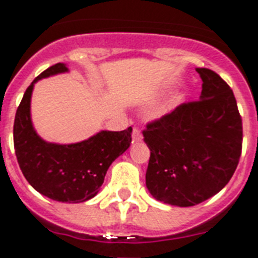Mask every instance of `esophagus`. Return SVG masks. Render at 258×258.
<instances>
[{
    "mask_svg": "<svg viewBox=\"0 0 258 258\" xmlns=\"http://www.w3.org/2000/svg\"><path fill=\"white\" fill-rule=\"evenodd\" d=\"M142 139H143V136H142L140 130L138 128V127H134L133 128V140L134 142H140Z\"/></svg>",
    "mask_w": 258,
    "mask_h": 258,
    "instance_id": "1",
    "label": "esophagus"
}]
</instances>
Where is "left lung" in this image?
Returning a JSON list of instances; mask_svg holds the SVG:
<instances>
[{
  "label": "left lung",
  "instance_id": "1",
  "mask_svg": "<svg viewBox=\"0 0 258 258\" xmlns=\"http://www.w3.org/2000/svg\"><path fill=\"white\" fill-rule=\"evenodd\" d=\"M199 100L185 102L147 123L151 151L146 185L165 204L192 207L223 189L241 156L242 120L227 82L209 69Z\"/></svg>",
  "mask_w": 258,
  "mask_h": 258
}]
</instances>
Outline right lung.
I'll list each match as a JSON object with an SVG mask.
<instances>
[{
	"label": "right lung",
	"mask_w": 258,
	"mask_h": 258,
	"mask_svg": "<svg viewBox=\"0 0 258 258\" xmlns=\"http://www.w3.org/2000/svg\"><path fill=\"white\" fill-rule=\"evenodd\" d=\"M64 71L63 63L53 64L26 89L14 119V150L25 179L35 190L55 202L83 203L99 192L111 163L130 147L133 128L102 131L69 146L42 140L31 124V91L41 78Z\"/></svg>",
	"instance_id": "add662e5"
}]
</instances>
